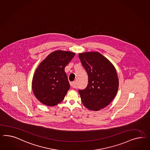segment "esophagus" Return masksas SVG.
Segmentation results:
<instances>
[{"instance_id":"34e87169","label":"esophagus","mask_w":150,"mask_h":150,"mask_svg":"<svg viewBox=\"0 0 150 150\" xmlns=\"http://www.w3.org/2000/svg\"><path fill=\"white\" fill-rule=\"evenodd\" d=\"M70 86L74 88H77V86H76V83L75 81H73V82H70Z\"/></svg>"}]
</instances>
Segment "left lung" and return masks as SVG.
<instances>
[{
  "label": "left lung",
  "mask_w": 150,
  "mask_h": 150,
  "mask_svg": "<svg viewBox=\"0 0 150 150\" xmlns=\"http://www.w3.org/2000/svg\"><path fill=\"white\" fill-rule=\"evenodd\" d=\"M79 57L88 76L87 87L79 90L82 102L89 110H100L109 104L117 92L119 82L116 69L97 52L80 53Z\"/></svg>",
  "instance_id": "1"
}]
</instances>
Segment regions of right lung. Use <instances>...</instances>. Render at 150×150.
<instances>
[{
	"mask_svg": "<svg viewBox=\"0 0 150 150\" xmlns=\"http://www.w3.org/2000/svg\"><path fill=\"white\" fill-rule=\"evenodd\" d=\"M74 56L69 51H56L39 65L33 76L32 89L41 103L51 106L63 101L70 88L65 67Z\"/></svg>",
	"mask_w": 150,
	"mask_h": 150,
	"instance_id": "1",
	"label": "right lung"
}]
</instances>
